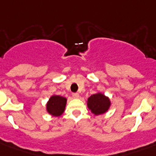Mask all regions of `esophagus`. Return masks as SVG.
I'll use <instances>...</instances> for the list:
<instances>
[{
    "mask_svg": "<svg viewBox=\"0 0 156 156\" xmlns=\"http://www.w3.org/2000/svg\"><path fill=\"white\" fill-rule=\"evenodd\" d=\"M73 98H74V99H78V97H79V94L78 93H73Z\"/></svg>",
    "mask_w": 156,
    "mask_h": 156,
    "instance_id": "34e87169",
    "label": "esophagus"
}]
</instances>
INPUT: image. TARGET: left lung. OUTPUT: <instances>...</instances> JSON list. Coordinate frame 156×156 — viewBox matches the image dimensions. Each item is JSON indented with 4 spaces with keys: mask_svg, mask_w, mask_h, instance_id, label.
Returning a JSON list of instances; mask_svg holds the SVG:
<instances>
[{
    "mask_svg": "<svg viewBox=\"0 0 156 156\" xmlns=\"http://www.w3.org/2000/svg\"><path fill=\"white\" fill-rule=\"evenodd\" d=\"M111 102L108 97L102 93H96L90 95L87 100V107L95 115H101L105 113L110 108Z\"/></svg>",
    "mask_w": 156,
    "mask_h": 156,
    "instance_id": "8db88e82",
    "label": "left lung"
}]
</instances>
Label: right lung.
I'll list each match as a JSON object with an SVG mask.
<instances>
[{
	"label": "right lung",
	"instance_id": "1",
	"mask_svg": "<svg viewBox=\"0 0 156 156\" xmlns=\"http://www.w3.org/2000/svg\"><path fill=\"white\" fill-rule=\"evenodd\" d=\"M67 99L60 95H52L48 101L46 108L49 114L54 116H60L66 108Z\"/></svg>",
	"mask_w": 156,
	"mask_h": 156
}]
</instances>
